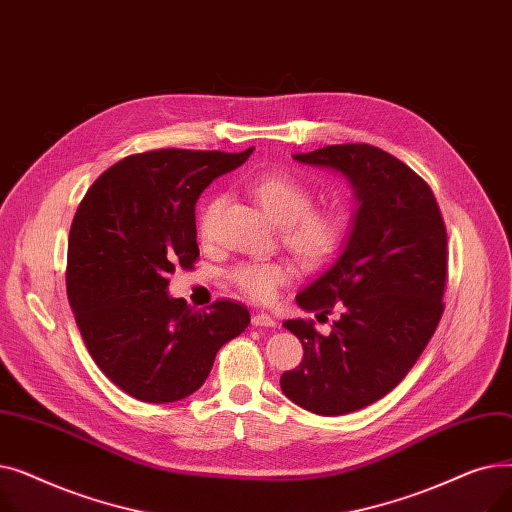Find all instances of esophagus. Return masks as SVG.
<instances>
[{"mask_svg": "<svg viewBox=\"0 0 512 512\" xmlns=\"http://www.w3.org/2000/svg\"><path fill=\"white\" fill-rule=\"evenodd\" d=\"M251 324H253L255 328H276V319L270 317L267 313H257V315H253Z\"/></svg>", "mask_w": 512, "mask_h": 512, "instance_id": "esophagus-1", "label": "esophagus"}]
</instances>
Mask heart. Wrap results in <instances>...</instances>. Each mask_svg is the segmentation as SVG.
I'll return each instance as SVG.
<instances>
[{
  "mask_svg": "<svg viewBox=\"0 0 512 512\" xmlns=\"http://www.w3.org/2000/svg\"><path fill=\"white\" fill-rule=\"evenodd\" d=\"M249 191L259 207L276 226L284 228L286 247L307 265L326 263L338 249L342 238V218L330 209H313V193L286 172H261L249 182ZM222 205L211 197L197 218L201 236H209L215 215ZM290 280V267L276 261L242 263L234 267L232 282L249 299L272 301L276 290Z\"/></svg>",
  "mask_w": 512,
  "mask_h": 512,
  "instance_id": "b5f03b06",
  "label": "heart"
}]
</instances>
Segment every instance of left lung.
<instances>
[{"label": "left lung", "instance_id": "1", "mask_svg": "<svg viewBox=\"0 0 512 512\" xmlns=\"http://www.w3.org/2000/svg\"><path fill=\"white\" fill-rule=\"evenodd\" d=\"M292 157L346 178L357 201L342 253L297 294L315 317L340 311L330 334L313 321H284L305 357L280 378L282 392L336 417L386 396L434 336L444 311L446 228L432 188L378 147L328 145Z\"/></svg>", "mask_w": 512, "mask_h": 512}]
</instances>
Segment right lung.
<instances>
[{
  "mask_svg": "<svg viewBox=\"0 0 512 512\" xmlns=\"http://www.w3.org/2000/svg\"><path fill=\"white\" fill-rule=\"evenodd\" d=\"M253 149L124 157L76 209L68 301L93 361L132 398L164 405L197 392L220 348L249 326L251 315L238 303L215 301L195 311L170 297L168 278L199 257L197 199Z\"/></svg>",
  "mask_w": 512,
  "mask_h": 512,
  "instance_id": "obj_1",
  "label": "right lung"
}]
</instances>
